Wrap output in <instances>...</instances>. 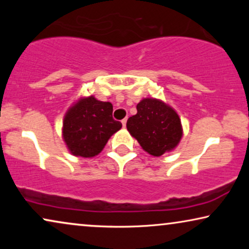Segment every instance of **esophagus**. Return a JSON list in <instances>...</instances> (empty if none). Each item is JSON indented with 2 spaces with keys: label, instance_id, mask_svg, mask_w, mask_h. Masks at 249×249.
<instances>
[{
  "label": "esophagus",
  "instance_id": "obj_1",
  "mask_svg": "<svg viewBox=\"0 0 249 249\" xmlns=\"http://www.w3.org/2000/svg\"><path fill=\"white\" fill-rule=\"evenodd\" d=\"M121 122H122V125L125 127V124H127V119H124V120H122Z\"/></svg>",
  "mask_w": 249,
  "mask_h": 249
}]
</instances>
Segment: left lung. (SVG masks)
I'll return each mask as SVG.
<instances>
[{
    "instance_id": "left-lung-1",
    "label": "left lung",
    "mask_w": 249,
    "mask_h": 249,
    "mask_svg": "<svg viewBox=\"0 0 249 249\" xmlns=\"http://www.w3.org/2000/svg\"><path fill=\"white\" fill-rule=\"evenodd\" d=\"M127 129L142 149L153 156L172 151L182 136L181 122L177 112L155 98L139 102L137 114L128 119Z\"/></svg>"
}]
</instances>
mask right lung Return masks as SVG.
I'll list each match as a JSON object with an SVG mask.
<instances>
[{
  "label": "right lung",
  "instance_id": "1",
  "mask_svg": "<svg viewBox=\"0 0 249 249\" xmlns=\"http://www.w3.org/2000/svg\"><path fill=\"white\" fill-rule=\"evenodd\" d=\"M112 112L110 102L94 96L83 98L69 108L63 121V139L73 155L93 158L104 148L108 138L122 127Z\"/></svg>",
  "mask_w": 249,
  "mask_h": 249
}]
</instances>
